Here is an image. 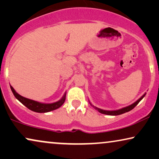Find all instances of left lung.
<instances>
[{"label":"left lung","instance_id":"obj_1","mask_svg":"<svg viewBox=\"0 0 159 159\" xmlns=\"http://www.w3.org/2000/svg\"><path fill=\"white\" fill-rule=\"evenodd\" d=\"M145 94L143 95V97H140L138 100L137 102H135L134 103H133L132 105H129V106L128 107H124V108L122 109H120V110H118V111H104V110H102V109H99V108H97V107H94L95 109L97 110L99 113H102V114H105V115H110V116H118V115H120V114H123L124 113H126V112H129L131 110H132L134 107L136 106V105L138 104V103L140 102V100L142 99L144 97H145Z\"/></svg>","mask_w":159,"mask_h":159}]
</instances>
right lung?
<instances>
[{
    "mask_svg": "<svg viewBox=\"0 0 159 159\" xmlns=\"http://www.w3.org/2000/svg\"><path fill=\"white\" fill-rule=\"evenodd\" d=\"M10 87L12 91V92H13L14 97H15L21 103H22L25 107H27V108L30 110V111L37 112V113H46V112H49L59 108V107L62 106L63 103L65 102V96H66V94H65L64 96L62 97V98L61 99L60 101L57 102L51 103V104H44V103L38 102L36 101L25 98V97L19 94L18 93H16V91L14 89V88L12 87L11 86H10Z\"/></svg>",
    "mask_w": 159,
    "mask_h": 159,
    "instance_id": "right-lung-1",
    "label": "right lung"
}]
</instances>
